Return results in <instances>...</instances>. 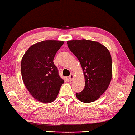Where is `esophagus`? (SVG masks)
I'll return each mask as SVG.
<instances>
[{"mask_svg":"<svg viewBox=\"0 0 135 135\" xmlns=\"http://www.w3.org/2000/svg\"><path fill=\"white\" fill-rule=\"evenodd\" d=\"M73 79H74V75H73V74H71L70 75V76H69L70 80V81H72L73 80Z\"/></svg>","mask_w":135,"mask_h":135,"instance_id":"obj_1","label":"esophagus"}]
</instances>
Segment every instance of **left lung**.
Masks as SVG:
<instances>
[{
  "label": "left lung",
  "instance_id": "left-lung-1",
  "mask_svg": "<svg viewBox=\"0 0 135 135\" xmlns=\"http://www.w3.org/2000/svg\"><path fill=\"white\" fill-rule=\"evenodd\" d=\"M67 44L79 59L85 79L84 89L76 93L77 99L86 103L95 101L103 94L110 83V53L104 45L92 40H73L68 41Z\"/></svg>",
  "mask_w": 135,
  "mask_h": 135
}]
</instances>
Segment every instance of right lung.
<instances>
[{"mask_svg": "<svg viewBox=\"0 0 135 135\" xmlns=\"http://www.w3.org/2000/svg\"><path fill=\"white\" fill-rule=\"evenodd\" d=\"M63 41L45 40L32 45L22 58V80L30 94L43 103L55 99L64 81L54 63Z\"/></svg>", "mask_w": 135, "mask_h": 135, "instance_id": "1", "label": "right lung"}]
</instances>
